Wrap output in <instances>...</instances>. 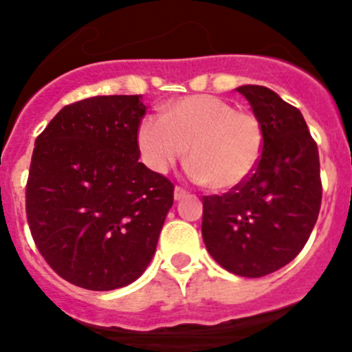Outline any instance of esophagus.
<instances>
[{"label":"esophagus","mask_w":352,"mask_h":352,"mask_svg":"<svg viewBox=\"0 0 352 352\" xmlns=\"http://www.w3.org/2000/svg\"><path fill=\"white\" fill-rule=\"evenodd\" d=\"M188 195H189V192L186 191L184 188H180V186H177L175 191H173V196H175V199H182L184 196H188Z\"/></svg>","instance_id":"1"}]
</instances>
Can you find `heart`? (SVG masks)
I'll list each match as a JSON object with an SVG mask.
<instances>
[{"label": "heart", "mask_w": 352, "mask_h": 352, "mask_svg": "<svg viewBox=\"0 0 352 352\" xmlns=\"http://www.w3.org/2000/svg\"><path fill=\"white\" fill-rule=\"evenodd\" d=\"M137 138L144 161L157 173L166 172L188 151L192 179L212 191H231L245 184L265 151L259 117L210 94L184 96L164 105L163 117L142 119Z\"/></svg>", "instance_id": "heart-1"}]
</instances>
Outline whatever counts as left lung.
<instances>
[{
	"label": "left lung",
	"instance_id": "left-lung-1",
	"mask_svg": "<svg viewBox=\"0 0 352 352\" xmlns=\"http://www.w3.org/2000/svg\"><path fill=\"white\" fill-rule=\"evenodd\" d=\"M265 129L254 175L224 195L204 196L201 235L212 258L242 277H263L294 259L321 208L318 144L296 107L268 87L242 85Z\"/></svg>",
	"mask_w": 352,
	"mask_h": 352
}]
</instances>
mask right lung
<instances>
[{"label":"right lung","mask_w":352,"mask_h":352,"mask_svg":"<svg viewBox=\"0 0 352 352\" xmlns=\"http://www.w3.org/2000/svg\"><path fill=\"white\" fill-rule=\"evenodd\" d=\"M140 94L63 107L38 135L26 217L38 251L59 277L110 291L137 280L156 251L173 184L138 163Z\"/></svg>","instance_id":"add662e5"}]
</instances>
